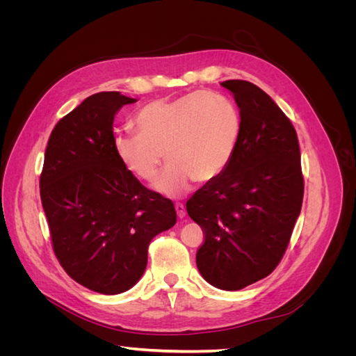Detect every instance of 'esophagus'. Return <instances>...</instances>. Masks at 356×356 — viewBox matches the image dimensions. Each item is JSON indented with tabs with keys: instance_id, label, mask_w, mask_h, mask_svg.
Returning <instances> with one entry per match:
<instances>
[{
	"instance_id": "obj_1",
	"label": "esophagus",
	"mask_w": 356,
	"mask_h": 356,
	"mask_svg": "<svg viewBox=\"0 0 356 356\" xmlns=\"http://www.w3.org/2000/svg\"><path fill=\"white\" fill-rule=\"evenodd\" d=\"M175 211H177V215L179 218H184L186 217V207L182 203H175Z\"/></svg>"
}]
</instances>
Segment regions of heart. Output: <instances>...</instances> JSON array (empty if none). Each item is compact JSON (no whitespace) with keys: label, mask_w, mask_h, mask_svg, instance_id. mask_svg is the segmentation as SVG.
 Here are the masks:
<instances>
[{"label":"heart","mask_w":356,"mask_h":356,"mask_svg":"<svg viewBox=\"0 0 356 356\" xmlns=\"http://www.w3.org/2000/svg\"><path fill=\"white\" fill-rule=\"evenodd\" d=\"M134 123L138 134H117L114 152L129 172L144 181L154 178L165 154L169 163L153 187L168 197L182 196L195 181L220 177L230 165L242 132L238 106L208 92L148 102Z\"/></svg>","instance_id":"1"}]
</instances>
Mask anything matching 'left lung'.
Instances as JSON below:
<instances>
[{"label":"left lung","instance_id":"1","mask_svg":"<svg viewBox=\"0 0 356 356\" xmlns=\"http://www.w3.org/2000/svg\"><path fill=\"white\" fill-rule=\"evenodd\" d=\"M242 132L230 165L187 200L203 233L200 275L238 291L270 275L282 260L303 203L305 181L296 129L258 86L227 80Z\"/></svg>","mask_w":356,"mask_h":356}]
</instances>
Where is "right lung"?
<instances>
[{
	"instance_id": "add662e5",
	"label": "right lung",
	"mask_w": 356,
	"mask_h": 356,
	"mask_svg": "<svg viewBox=\"0 0 356 356\" xmlns=\"http://www.w3.org/2000/svg\"><path fill=\"white\" fill-rule=\"evenodd\" d=\"M134 102L120 92L86 98L51 131L40 177L60 266L75 282L106 296L141 279L149 242L177 222L172 200L145 188L114 152V117Z\"/></svg>"
}]
</instances>
